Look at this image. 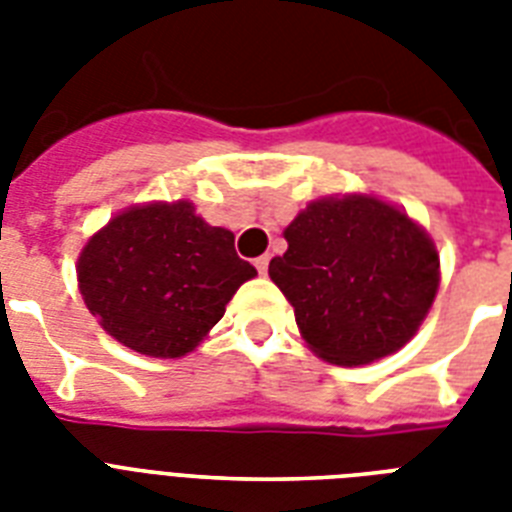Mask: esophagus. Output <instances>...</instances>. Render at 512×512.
Returning <instances> with one entry per match:
<instances>
[{
	"label": "esophagus",
	"mask_w": 512,
	"mask_h": 512,
	"mask_svg": "<svg viewBox=\"0 0 512 512\" xmlns=\"http://www.w3.org/2000/svg\"><path fill=\"white\" fill-rule=\"evenodd\" d=\"M268 263H271V257H268V255L257 257V260H255V268L260 271V276H265V273H268Z\"/></svg>",
	"instance_id": "obj_1"
}]
</instances>
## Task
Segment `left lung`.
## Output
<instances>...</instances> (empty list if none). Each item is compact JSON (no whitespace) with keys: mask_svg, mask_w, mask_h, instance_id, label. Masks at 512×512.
I'll return each mask as SVG.
<instances>
[{"mask_svg":"<svg viewBox=\"0 0 512 512\" xmlns=\"http://www.w3.org/2000/svg\"><path fill=\"white\" fill-rule=\"evenodd\" d=\"M268 276L295 308L308 348L337 366L396 353L417 335L441 284L430 233L374 193L324 196L284 228Z\"/></svg>","mask_w":512,"mask_h":512,"instance_id":"8db88e82","label":"left lung"}]
</instances>
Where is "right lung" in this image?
Listing matches in <instances>:
<instances>
[{
    "label": "right lung",
    "instance_id": "1",
    "mask_svg": "<svg viewBox=\"0 0 512 512\" xmlns=\"http://www.w3.org/2000/svg\"><path fill=\"white\" fill-rule=\"evenodd\" d=\"M255 265L228 228L209 225L188 199L122 209L76 260L84 305L116 342L151 358H180L207 340Z\"/></svg>",
    "mask_w": 512,
    "mask_h": 512
}]
</instances>
